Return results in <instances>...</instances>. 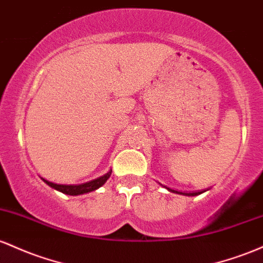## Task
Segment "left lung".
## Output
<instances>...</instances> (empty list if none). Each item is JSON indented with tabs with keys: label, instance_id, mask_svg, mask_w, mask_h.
Instances as JSON below:
<instances>
[{
	"label": "left lung",
	"instance_id": "1",
	"mask_svg": "<svg viewBox=\"0 0 263 263\" xmlns=\"http://www.w3.org/2000/svg\"><path fill=\"white\" fill-rule=\"evenodd\" d=\"M197 194H199V193H189V194H185V195H197Z\"/></svg>",
	"mask_w": 263,
	"mask_h": 263
}]
</instances>
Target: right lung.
I'll return each instance as SVG.
<instances>
[{"instance_id":"add662e5","label":"right lung","mask_w":263,"mask_h":263,"mask_svg":"<svg viewBox=\"0 0 263 263\" xmlns=\"http://www.w3.org/2000/svg\"><path fill=\"white\" fill-rule=\"evenodd\" d=\"M110 174L111 171H109V173L105 174V175L100 176V178L93 180V181L85 182V184H82V185H57V184H52V182H48V181H47V184H48L49 186L54 187L55 190L61 191V193L67 194V195H81V194L90 193V191L97 190V189L102 186V185L109 179Z\"/></svg>"}]
</instances>
